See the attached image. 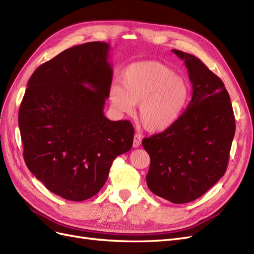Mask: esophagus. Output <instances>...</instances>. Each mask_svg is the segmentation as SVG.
Here are the masks:
<instances>
[{
    "mask_svg": "<svg viewBox=\"0 0 254 254\" xmlns=\"http://www.w3.org/2000/svg\"><path fill=\"white\" fill-rule=\"evenodd\" d=\"M141 142H142V137H141V135L136 133V134L134 135V137H133V147H134V148H137V147H139V146L141 145Z\"/></svg>",
    "mask_w": 254,
    "mask_h": 254,
    "instance_id": "obj_1",
    "label": "esophagus"
}]
</instances>
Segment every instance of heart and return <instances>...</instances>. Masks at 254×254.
Returning a JSON list of instances; mask_svg holds the SVG:
<instances>
[{"instance_id": "1", "label": "heart", "mask_w": 254, "mask_h": 254, "mask_svg": "<svg viewBox=\"0 0 254 254\" xmlns=\"http://www.w3.org/2000/svg\"><path fill=\"white\" fill-rule=\"evenodd\" d=\"M188 81L160 61H141L128 65L121 74L120 86L113 83L109 102L113 110L131 114L134 105L142 126L159 133L180 120L190 101Z\"/></svg>"}]
</instances>
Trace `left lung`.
<instances>
[{"label":"left lung","instance_id":"left-lung-1","mask_svg":"<svg viewBox=\"0 0 254 254\" xmlns=\"http://www.w3.org/2000/svg\"><path fill=\"white\" fill-rule=\"evenodd\" d=\"M172 52L186 64L191 99L176 125L145 137L142 145L150 157L148 189L173 203H187L202 196L225 175L235 119L221 79L194 55Z\"/></svg>","mask_w":254,"mask_h":254}]
</instances>
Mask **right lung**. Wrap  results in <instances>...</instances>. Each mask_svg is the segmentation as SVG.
Segmentation results:
<instances>
[{
	"instance_id": "obj_1",
	"label": "right lung",
	"mask_w": 254,
	"mask_h": 254,
	"mask_svg": "<svg viewBox=\"0 0 254 254\" xmlns=\"http://www.w3.org/2000/svg\"><path fill=\"white\" fill-rule=\"evenodd\" d=\"M109 51L96 41L61 52L33 73L20 106L28 170L71 201L97 194L113 160L132 147L131 123L104 115L113 74Z\"/></svg>"
}]
</instances>
